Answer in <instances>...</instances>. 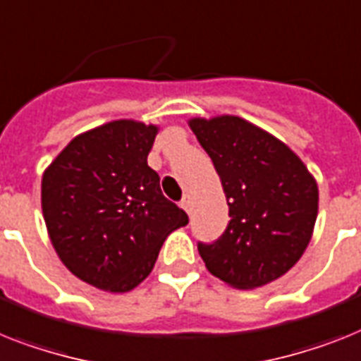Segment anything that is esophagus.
Masks as SVG:
<instances>
[{
	"mask_svg": "<svg viewBox=\"0 0 361 361\" xmlns=\"http://www.w3.org/2000/svg\"><path fill=\"white\" fill-rule=\"evenodd\" d=\"M181 207L185 209L187 213H192V198H190V196H185V198L181 200Z\"/></svg>",
	"mask_w": 361,
	"mask_h": 361,
	"instance_id": "obj_1",
	"label": "esophagus"
}]
</instances>
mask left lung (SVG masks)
Instances as JSON below:
<instances>
[{"mask_svg": "<svg viewBox=\"0 0 361 361\" xmlns=\"http://www.w3.org/2000/svg\"><path fill=\"white\" fill-rule=\"evenodd\" d=\"M189 126L213 159L231 216L216 242L198 244L205 268L238 290L283 277L314 233L316 178L288 145L238 115L192 117Z\"/></svg>", "mask_w": 361, "mask_h": 361, "instance_id": "obj_1", "label": "left lung"}]
</instances>
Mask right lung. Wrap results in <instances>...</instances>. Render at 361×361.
<instances>
[{
  "instance_id": "right-lung-1",
  "label": "right lung",
  "mask_w": 361,
  "mask_h": 361,
  "mask_svg": "<svg viewBox=\"0 0 361 361\" xmlns=\"http://www.w3.org/2000/svg\"><path fill=\"white\" fill-rule=\"evenodd\" d=\"M159 126L104 123L73 137L42 176V213L63 266L111 293L150 275L165 238L189 216L147 163Z\"/></svg>"
}]
</instances>
